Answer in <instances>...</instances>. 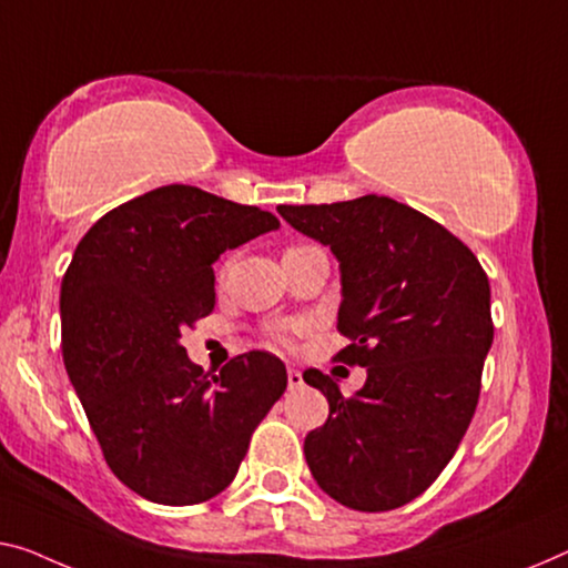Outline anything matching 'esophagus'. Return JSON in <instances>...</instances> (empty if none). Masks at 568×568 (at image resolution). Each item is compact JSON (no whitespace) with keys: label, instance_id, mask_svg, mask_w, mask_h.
Returning a JSON list of instances; mask_svg holds the SVG:
<instances>
[{"label":"esophagus","instance_id":"obj_1","mask_svg":"<svg viewBox=\"0 0 568 568\" xmlns=\"http://www.w3.org/2000/svg\"><path fill=\"white\" fill-rule=\"evenodd\" d=\"M298 387H303V375H301V369L287 367V390H298Z\"/></svg>","mask_w":568,"mask_h":568}]
</instances>
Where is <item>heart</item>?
Wrapping results in <instances>:
<instances>
[{
    "label": "heart",
    "instance_id": "obj_1",
    "mask_svg": "<svg viewBox=\"0 0 568 568\" xmlns=\"http://www.w3.org/2000/svg\"><path fill=\"white\" fill-rule=\"evenodd\" d=\"M301 247H308V244H291V247H287L285 252H291V250H301ZM295 328H298L295 324L277 326V328H275V338H277V342H281V344H291V342H293V332H295Z\"/></svg>",
    "mask_w": 568,
    "mask_h": 568
}]
</instances>
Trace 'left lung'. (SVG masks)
I'll return each instance as SVG.
<instances>
[{
  "label": "left lung",
  "mask_w": 568,
  "mask_h": 568,
  "mask_svg": "<svg viewBox=\"0 0 568 568\" xmlns=\"http://www.w3.org/2000/svg\"><path fill=\"white\" fill-rule=\"evenodd\" d=\"M295 230L328 244L342 267L336 362L367 367L342 395L324 372L303 379L328 418L303 444L328 497L385 513L434 485L467 434L493 346L489 281L459 236L387 196L277 206Z\"/></svg>",
  "instance_id": "1"
}]
</instances>
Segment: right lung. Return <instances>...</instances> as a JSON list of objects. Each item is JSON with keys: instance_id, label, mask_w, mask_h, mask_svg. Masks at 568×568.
Wrapping results in <instances>:
<instances>
[{"instance_id": "obj_1", "label": "right lung", "mask_w": 568, "mask_h": 568, "mask_svg": "<svg viewBox=\"0 0 568 568\" xmlns=\"http://www.w3.org/2000/svg\"><path fill=\"white\" fill-rule=\"evenodd\" d=\"M281 222L196 185H163L83 234L61 285L63 362L116 479L160 505H199L232 485L287 372L247 352L219 375L181 332L216 306L214 262Z\"/></svg>"}]
</instances>
